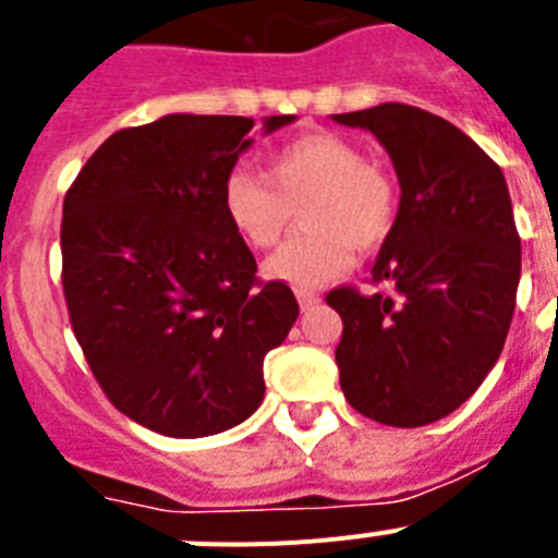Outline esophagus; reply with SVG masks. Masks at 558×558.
Instances as JSON below:
<instances>
[{
    "label": "esophagus",
    "mask_w": 558,
    "mask_h": 558,
    "mask_svg": "<svg viewBox=\"0 0 558 558\" xmlns=\"http://www.w3.org/2000/svg\"><path fill=\"white\" fill-rule=\"evenodd\" d=\"M295 299H299L302 310H313L322 304V295L313 293V290H295Z\"/></svg>",
    "instance_id": "obj_1"
}]
</instances>
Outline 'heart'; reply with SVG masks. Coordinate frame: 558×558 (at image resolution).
<instances>
[{
    "mask_svg": "<svg viewBox=\"0 0 558 558\" xmlns=\"http://www.w3.org/2000/svg\"><path fill=\"white\" fill-rule=\"evenodd\" d=\"M226 220L256 251L274 248L302 206L307 229L270 256L265 274L293 288H318L352 265L354 248L386 243L397 220V184L368 165L363 147L313 131L270 153L265 179L236 167L226 175Z\"/></svg>",
    "mask_w": 558,
    "mask_h": 558,
    "instance_id": "obj_1",
    "label": "heart"
}]
</instances>
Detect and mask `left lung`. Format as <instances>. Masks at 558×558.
Listing matches in <instances>:
<instances>
[{
	"label": "left lung",
	"mask_w": 558,
	"mask_h": 558,
	"mask_svg": "<svg viewBox=\"0 0 558 558\" xmlns=\"http://www.w3.org/2000/svg\"><path fill=\"white\" fill-rule=\"evenodd\" d=\"M332 120L377 136L402 192L372 268L391 293L327 295L343 318L340 388L379 425H430L481 388L509 335L522 268L509 186L461 128L430 111L383 102Z\"/></svg>",
	"instance_id": "8db88e82"
}]
</instances>
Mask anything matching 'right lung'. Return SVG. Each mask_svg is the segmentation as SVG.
<instances>
[{
    "instance_id": "1",
    "label": "right lung",
    "mask_w": 558,
    "mask_h": 558,
    "mask_svg": "<svg viewBox=\"0 0 558 558\" xmlns=\"http://www.w3.org/2000/svg\"><path fill=\"white\" fill-rule=\"evenodd\" d=\"M293 113L265 117L263 133ZM248 117L167 113L108 136L63 198V295L113 408L172 438L215 436L263 405V360L299 318L293 290L256 282L226 220L223 181Z\"/></svg>"
}]
</instances>
